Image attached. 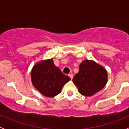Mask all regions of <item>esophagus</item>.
<instances>
[{
	"label": "esophagus",
	"mask_w": 129,
	"mask_h": 129,
	"mask_svg": "<svg viewBox=\"0 0 129 129\" xmlns=\"http://www.w3.org/2000/svg\"><path fill=\"white\" fill-rule=\"evenodd\" d=\"M68 76H70V78H71V79H72L73 78V74H69Z\"/></svg>",
	"instance_id": "esophagus-1"
}]
</instances>
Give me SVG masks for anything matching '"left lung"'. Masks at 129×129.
Returning <instances> with one entry per match:
<instances>
[{
    "label": "left lung",
    "mask_w": 129,
    "mask_h": 129,
    "mask_svg": "<svg viewBox=\"0 0 129 129\" xmlns=\"http://www.w3.org/2000/svg\"><path fill=\"white\" fill-rule=\"evenodd\" d=\"M106 69L93 60L86 59L79 65V72L74 76L73 82L80 94L91 96L103 89L107 84Z\"/></svg>",
    "instance_id": "obj_1"
}]
</instances>
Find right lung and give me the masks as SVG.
<instances>
[{
    "instance_id": "add662e5",
    "label": "right lung",
    "mask_w": 129,
    "mask_h": 129,
    "mask_svg": "<svg viewBox=\"0 0 129 129\" xmlns=\"http://www.w3.org/2000/svg\"><path fill=\"white\" fill-rule=\"evenodd\" d=\"M71 78L63 74L54 64L53 59L41 60L34 65L31 71L32 84L47 98H53L61 92L62 87Z\"/></svg>"
}]
</instances>
